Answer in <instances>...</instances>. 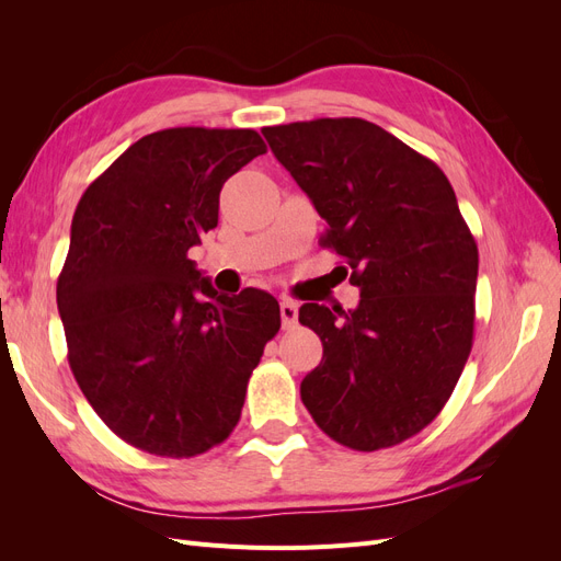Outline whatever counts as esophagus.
Segmentation results:
<instances>
[{
    "instance_id": "esophagus-1",
    "label": "esophagus",
    "mask_w": 561,
    "mask_h": 561,
    "mask_svg": "<svg viewBox=\"0 0 561 561\" xmlns=\"http://www.w3.org/2000/svg\"><path fill=\"white\" fill-rule=\"evenodd\" d=\"M297 316H299L297 304L290 299H283L280 301V320H283L285 330H293L297 325Z\"/></svg>"
}]
</instances>
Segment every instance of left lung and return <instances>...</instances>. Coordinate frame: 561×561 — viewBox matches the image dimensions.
<instances>
[{
	"label": "left lung",
	"mask_w": 561,
	"mask_h": 561,
	"mask_svg": "<svg viewBox=\"0 0 561 561\" xmlns=\"http://www.w3.org/2000/svg\"><path fill=\"white\" fill-rule=\"evenodd\" d=\"M328 229L322 248L360 287L353 311L309 301L322 342L301 402L334 443L377 451L443 412L472 348L478 243L447 175L365 118L262 128Z\"/></svg>",
	"instance_id": "left-lung-1"
}]
</instances>
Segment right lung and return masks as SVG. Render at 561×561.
<instances>
[{"label":"right lung","instance_id":"1","mask_svg":"<svg viewBox=\"0 0 561 561\" xmlns=\"http://www.w3.org/2000/svg\"><path fill=\"white\" fill-rule=\"evenodd\" d=\"M266 151L252 128H165L89 184L58 276L67 360L124 443L192 458L241 419L252 369L280 330L278 301L219 295L186 257L217 227L219 192Z\"/></svg>","mask_w":561,"mask_h":561}]
</instances>
